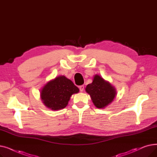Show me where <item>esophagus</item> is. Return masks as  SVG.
<instances>
[{"instance_id": "1", "label": "esophagus", "mask_w": 157, "mask_h": 157, "mask_svg": "<svg viewBox=\"0 0 157 157\" xmlns=\"http://www.w3.org/2000/svg\"><path fill=\"white\" fill-rule=\"evenodd\" d=\"M84 85H81L79 86V90H80V92H83L84 90Z\"/></svg>"}]
</instances>
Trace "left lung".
<instances>
[{"instance_id":"1","label":"left lung","mask_w":157,"mask_h":157,"mask_svg":"<svg viewBox=\"0 0 157 157\" xmlns=\"http://www.w3.org/2000/svg\"><path fill=\"white\" fill-rule=\"evenodd\" d=\"M85 90L97 108H104L113 102L117 95L114 87L98 75L94 76L92 83L88 84Z\"/></svg>"}]
</instances>
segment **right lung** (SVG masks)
Masks as SVG:
<instances>
[{
    "instance_id": "1",
    "label": "right lung",
    "mask_w": 157,
    "mask_h": 157,
    "mask_svg": "<svg viewBox=\"0 0 157 157\" xmlns=\"http://www.w3.org/2000/svg\"><path fill=\"white\" fill-rule=\"evenodd\" d=\"M79 90L72 81L60 76L46 84L40 92V97L47 108L59 110L67 106L71 95Z\"/></svg>"
}]
</instances>
